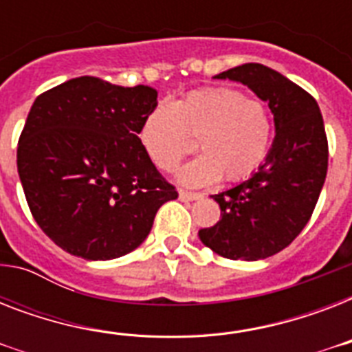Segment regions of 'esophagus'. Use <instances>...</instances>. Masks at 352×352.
<instances>
[{
	"mask_svg": "<svg viewBox=\"0 0 352 352\" xmlns=\"http://www.w3.org/2000/svg\"><path fill=\"white\" fill-rule=\"evenodd\" d=\"M179 197L184 199V201H197V199H201L203 195L195 192H188V190H179Z\"/></svg>",
	"mask_w": 352,
	"mask_h": 352,
	"instance_id": "obj_1",
	"label": "esophagus"
}]
</instances>
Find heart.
<instances>
[{
  "mask_svg": "<svg viewBox=\"0 0 352 352\" xmlns=\"http://www.w3.org/2000/svg\"><path fill=\"white\" fill-rule=\"evenodd\" d=\"M272 113L263 100L230 87L193 91L175 104L160 102L144 117L138 138L159 170L171 173L193 151L201 153L181 171L188 186L243 181L267 159Z\"/></svg>",
  "mask_w": 352,
  "mask_h": 352,
  "instance_id": "heart-1",
  "label": "heart"
}]
</instances>
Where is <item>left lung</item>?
<instances>
[{
  "instance_id": "obj_1",
  "label": "left lung",
  "mask_w": 352,
  "mask_h": 352,
  "mask_svg": "<svg viewBox=\"0 0 352 352\" xmlns=\"http://www.w3.org/2000/svg\"><path fill=\"white\" fill-rule=\"evenodd\" d=\"M214 78L237 80L267 102L276 138L248 181L212 195L221 221L199 237L228 259H265L287 248L316 208L329 166L323 117L314 96L261 63H243Z\"/></svg>"
}]
</instances>
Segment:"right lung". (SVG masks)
<instances>
[{"instance_id": "add662e5", "label": "right lung", "mask_w": 352, "mask_h": 352, "mask_svg": "<svg viewBox=\"0 0 352 352\" xmlns=\"http://www.w3.org/2000/svg\"><path fill=\"white\" fill-rule=\"evenodd\" d=\"M157 91L80 76L41 93L18 140L30 214L60 248L113 259L148 237L157 210L179 197L140 144Z\"/></svg>"}]
</instances>
